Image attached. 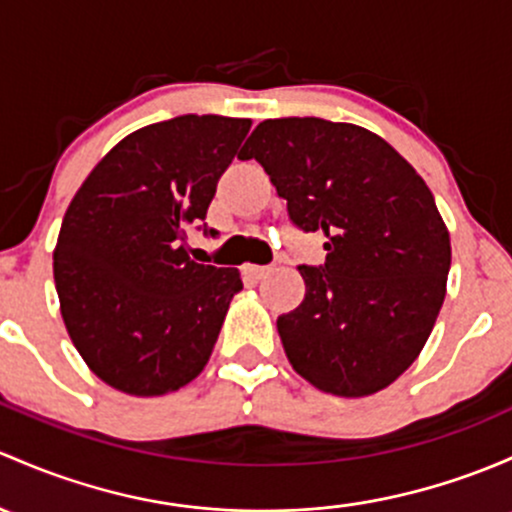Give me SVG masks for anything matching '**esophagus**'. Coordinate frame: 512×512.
Masks as SVG:
<instances>
[{"label": "esophagus", "mask_w": 512, "mask_h": 512, "mask_svg": "<svg viewBox=\"0 0 512 512\" xmlns=\"http://www.w3.org/2000/svg\"><path fill=\"white\" fill-rule=\"evenodd\" d=\"M267 272H270V267H262V265H245V267H242V274H245V277H250V279H262Z\"/></svg>", "instance_id": "1"}]
</instances>
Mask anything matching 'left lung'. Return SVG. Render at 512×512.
Listing matches in <instances>:
<instances>
[{"label": "left lung", "mask_w": 512, "mask_h": 512, "mask_svg": "<svg viewBox=\"0 0 512 512\" xmlns=\"http://www.w3.org/2000/svg\"><path fill=\"white\" fill-rule=\"evenodd\" d=\"M240 159H257L292 223L326 235V262L299 267L304 301L277 319L289 363L338 397L395 383L437 321L449 230L422 176L378 134L321 117L265 120Z\"/></svg>", "instance_id": "left-lung-1"}]
</instances>
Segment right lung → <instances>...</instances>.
<instances>
[{
  "instance_id": "add662e5",
  "label": "right lung",
  "mask_w": 512,
  "mask_h": 512,
  "mask_svg": "<svg viewBox=\"0 0 512 512\" xmlns=\"http://www.w3.org/2000/svg\"><path fill=\"white\" fill-rule=\"evenodd\" d=\"M250 125L181 115L137 129L73 196L53 279L68 336L102 383L157 397L206 368L242 279L193 262L186 230L206 220Z\"/></svg>"
}]
</instances>
